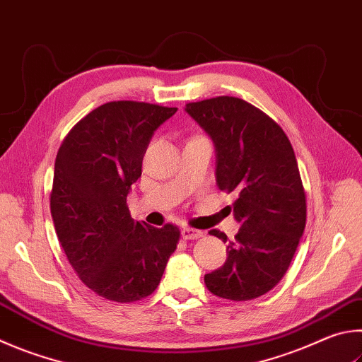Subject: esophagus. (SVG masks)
<instances>
[{"label": "esophagus", "mask_w": 362, "mask_h": 362, "mask_svg": "<svg viewBox=\"0 0 362 362\" xmlns=\"http://www.w3.org/2000/svg\"><path fill=\"white\" fill-rule=\"evenodd\" d=\"M204 233L199 231V229H193V228H183L182 229V238L185 240H194L202 238Z\"/></svg>", "instance_id": "esophagus-1"}]
</instances>
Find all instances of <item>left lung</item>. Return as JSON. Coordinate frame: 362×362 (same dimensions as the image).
<instances>
[{
    "mask_svg": "<svg viewBox=\"0 0 362 362\" xmlns=\"http://www.w3.org/2000/svg\"><path fill=\"white\" fill-rule=\"evenodd\" d=\"M185 110L215 144L216 185L238 194L233 214L240 229L225 264L206 274L204 284L223 299L259 298L286 274L305 228V192L291 142L277 122L240 98L188 103ZM209 234L228 240L218 229Z\"/></svg>",
    "mask_w": 362,
    "mask_h": 362,
    "instance_id": "8db88e82",
    "label": "left lung"
}]
</instances>
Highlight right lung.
Returning <instances> with one entry per match:
<instances>
[{
  "instance_id": "add662e5",
  "label": "right lung",
  "mask_w": 362,
  "mask_h": 362,
  "mask_svg": "<svg viewBox=\"0 0 362 362\" xmlns=\"http://www.w3.org/2000/svg\"><path fill=\"white\" fill-rule=\"evenodd\" d=\"M175 112L110 101L77 122L58 150L50 193L55 231L78 279L101 298H147L179 244L175 225L134 221L127 204L155 129Z\"/></svg>"
}]
</instances>
